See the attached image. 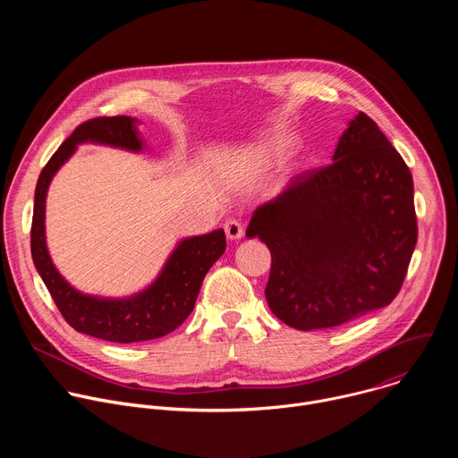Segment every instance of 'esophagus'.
<instances>
[{
	"label": "esophagus",
	"instance_id": "34e87169",
	"mask_svg": "<svg viewBox=\"0 0 458 458\" xmlns=\"http://www.w3.org/2000/svg\"><path fill=\"white\" fill-rule=\"evenodd\" d=\"M225 233L230 241H239L242 237V225L237 219H228L225 223Z\"/></svg>",
	"mask_w": 458,
	"mask_h": 458
}]
</instances>
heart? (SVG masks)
I'll return each instance as SVG.
<instances>
[{"mask_svg":"<svg viewBox=\"0 0 458 458\" xmlns=\"http://www.w3.org/2000/svg\"><path fill=\"white\" fill-rule=\"evenodd\" d=\"M290 145H292V140H290L288 136L276 134V136L268 138L263 145H260V148H259V152H257V154H259V159L265 161V163L274 161V159L281 157V156L290 148Z\"/></svg>","mask_w":458,"mask_h":458,"instance_id":"obj_1","label":"heart"}]
</instances>
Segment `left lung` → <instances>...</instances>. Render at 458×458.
<instances>
[{"label":"left lung","mask_w":458,"mask_h":458,"mask_svg":"<svg viewBox=\"0 0 458 458\" xmlns=\"http://www.w3.org/2000/svg\"><path fill=\"white\" fill-rule=\"evenodd\" d=\"M246 237L272 253L270 310L310 332L387 306L417 244L413 179L377 123L359 112L334 163L295 175L260 205Z\"/></svg>","instance_id":"1"}]
</instances>
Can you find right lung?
<instances>
[{
  "label": "right lung",
  "mask_w": 458,
  "mask_h": 458,
  "mask_svg": "<svg viewBox=\"0 0 458 458\" xmlns=\"http://www.w3.org/2000/svg\"><path fill=\"white\" fill-rule=\"evenodd\" d=\"M138 124V119L128 115L96 117L80 124L39 174L30 230L34 267L64 320L80 334L123 344L159 339L181 326L193 310L205 276L226 250L223 228L186 237L174 248L150 286L123 299L81 293L57 272L45 237V203L52 177L83 143L143 152Z\"/></svg>",
  "instance_id": "1"
}]
</instances>
